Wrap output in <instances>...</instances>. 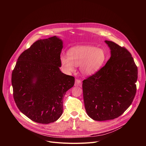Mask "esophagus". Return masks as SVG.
Instances as JSON below:
<instances>
[{
  "mask_svg": "<svg viewBox=\"0 0 146 146\" xmlns=\"http://www.w3.org/2000/svg\"><path fill=\"white\" fill-rule=\"evenodd\" d=\"M74 86L76 87H81L82 86V83H81V81L79 79H76L75 81V83H74Z\"/></svg>",
  "mask_w": 146,
  "mask_h": 146,
  "instance_id": "1",
  "label": "esophagus"
}]
</instances>
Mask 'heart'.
I'll list each match as a JSON object with an SVG mask.
<instances>
[{"instance_id":"1","label":"heart","mask_w":146,"mask_h":146,"mask_svg":"<svg viewBox=\"0 0 146 146\" xmlns=\"http://www.w3.org/2000/svg\"><path fill=\"white\" fill-rule=\"evenodd\" d=\"M68 57L62 56L61 64L66 72H73L75 66H80L82 74L90 75L102 66L106 59L105 51L102 48L88 46H76L70 48Z\"/></svg>"}]
</instances>
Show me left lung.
<instances>
[{
	"label": "left lung",
	"mask_w": 146,
	"mask_h": 146,
	"mask_svg": "<svg viewBox=\"0 0 146 146\" xmlns=\"http://www.w3.org/2000/svg\"><path fill=\"white\" fill-rule=\"evenodd\" d=\"M105 41L110 49V59L105 66L82 81L86 112L99 121L116 118L131 106L138 74L133 58L125 48Z\"/></svg>",
	"instance_id": "obj_1"
}]
</instances>
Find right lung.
I'll return each mask as SVG.
<instances>
[{
  "label": "right lung",
  "instance_id": "add662e5",
  "mask_svg": "<svg viewBox=\"0 0 146 146\" xmlns=\"http://www.w3.org/2000/svg\"><path fill=\"white\" fill-rule=\"evenodd\" d=\"M63 41L56 36L39 40L17 59L11 75L13 97L24 114L37 123L56 121L63 112V99L74 77L62 73Z\"/></svg>",
  "mask_w": 146,
  "mask_h": 146
}]
</instances>
